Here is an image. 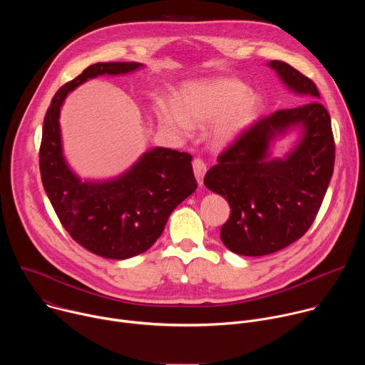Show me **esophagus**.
<instances>
[{
	"instance_id": "esophagus-1",
	"label": "esophagus",
	"mask_w": 365,
	"mask_h": 365,
	"mask_svg": "<svg viewBox=\"0 0 365 365\" xmlns=\"http://www.w3.org/2000/svg\"><path fill=\"white\" fill-rule=\"evenodd\" d=\"M192 166H193V173H195V178H196L197 183L202 185L203 176H205V173H206V163H205L202 159H195L193 163H192Z\"/></svg>"
}]
</instances>
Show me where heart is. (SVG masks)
<instances>
[{"instance_id": "b5f03b06", "label": "heart", "mask_w": 365, "mask_h": 365, "mask_svg": "<svg viewBox=\"0 0 365 365\" xmlns=\"http://www.w3.org/2000/svg\"><path fill=\"white\" fill-rule=\"evenodd\" d=\"M257 106V96L247 92L242 82L221 78L183 85L176 103L165 99L155 102V115L179 137H189L195 125L210 124L212 143L225 145L248 127Z\"/></svg>"}]
</instances>
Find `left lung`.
Returning <instances> with one entry per match:
<instances>
[{
  "label": "left lung",
  "instance_id": "left-lung-1",
  "mask_svg": "<svg viewBox=\"0 0 365 365\" xmlns=\"http://www.w3.org/2000/svg\"><path fill=\"white\" fill-rule=\"evenodd\" d=\"M269 66L304 103L251 124L203 179L231 207L221 228L222 242L248 257L276 252L304 235L318 215L335 163L331 117L318 101L317 85L282 61ZM294 126L302 130L297 147L284 160H269L271 140Z\"/></svg>",
  "mask_w": 365,
  "mask_h": 365
}]
</instances>
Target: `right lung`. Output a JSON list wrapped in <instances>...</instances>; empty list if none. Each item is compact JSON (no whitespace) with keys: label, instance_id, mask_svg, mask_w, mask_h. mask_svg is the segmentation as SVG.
<instances>
[{"label":"right lung","instance_id":"right-lung-1","mask_svg":"<svg viewBox=\"0 0 365 365\" xmlns=\"http://www.w3.org/2000/svg\"><path fill=\"white\" fill-rule=\"evenodd\" d=\"M141 66L137 62L88 66L55 93L43 123L38 166L51 206L78 244L113 259L147 251L162 235L175 207L196 190L192 155L155 147L120 178L83 182L63 158L59 115L66 95L81 83L99 75L128 73Z\"/></svg>","mask_w":365,"mask_h":365}]
</instances>
